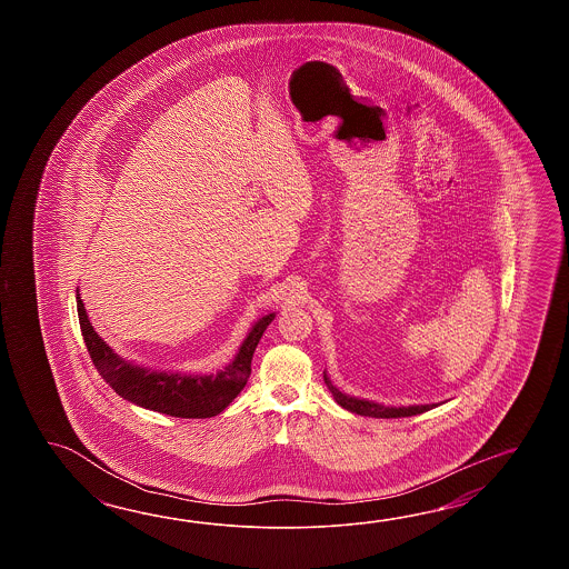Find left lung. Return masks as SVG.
<instances>
[{"label": "left lung", "instance_id": "1", "mask_svg": "<svg viewBox=\"0 0 569 569\" xmlns=\"http://www.w3.org/2000/svg\"><path fill=\"white\" fill-rule=\"evenodd\" d=\"M323 380H326L329 392L333 395V399L338 402L339 407L348 409V411L356 412V415H363V417H376V419H399V417H412V415H421L425 411H431L437 405H412V407H385L375 400L356 399L350 395H343L339 388L333 387V382L329 380V376L323 372Z\"/></svg>", "mask_w": 569, "mask_h": 569}]
</instances>
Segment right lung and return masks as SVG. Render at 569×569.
<instances>
[{
	"label": "right lung",
	"instance_id": "obj_1",
	"mask_svg": "<svg viewBox=\"0 0 569 569\" xmlns=\"http://www.w3.org/2000/svg\"><path fill=\"white\" fill-rule=\"evenodd\" d=\"M77 313L86 339L87 351L96 363L97 372L113 388L121 399L148 411L162 412L181 419H207L223 411L246 387L252 372V356L256 346L267 331L274 313L258 319L243 339L236 358L218 375H181L158 372L144 366L123 360L97 336L87 317L86 305L77 289Z\"/></svg>",
	"mask_w": 569,
	"mask_h": 569
}]
</instances>
